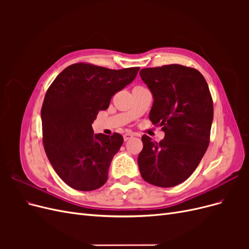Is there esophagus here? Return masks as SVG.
Listing matches in <instances>:
<instances>
[{"instance_id":"obj_1","label":"esophagus","mask_w":249,"mask_h":249,"mask_svg":"<svg viewBox=\"0 0 249 249\" xmlns=\"http://www.w3.org/2000/svg\"><path fill=\"white\" fill-rule=\"evenodd\" d=\"M133 137H134V135H133V134H131V133H127V134H124V141L130 140V139H132Z\"/></svg>"}]
</instances>
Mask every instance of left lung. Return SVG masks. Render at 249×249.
<instances>
[{
  "label": "left lung",
  "instance_id": "left-lung-1",
  "mask_svg": "<svg viewBox=\"0 0 249 249\" xmlns=\"http://www.w3.org/2000/svg\"><path fill=\"white\" fill-rule=\"evenodd\" d=\"M139 73L154 96L150 122L165 132L159 143L142 136L141 177L158 187L177 186L196 169L209 146L212 95L206 79L192 67L169 64L143 69Z\"/></svg>",
  "mask_w": 249,
  "mask_h": 249
}]
</instances>
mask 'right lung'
<instances>
[{
	"mask_svg": "<svg viewBox=\"0 0 249 249\" xmlns=\"http://www.w3.org/2000/svg\"><path fill=\"white\" fill-rule=\"evenodd\" d=\"M138 71L74 63L47 90L41 107L44 150L57 175L72 189L92 191L107 182L111 161L124 138L118 133L94 135L91 124Z\"/></svg>",
	"mask_w": 249,
	"mask_h": 249,
	"instance_id": "1",
	"label": "right lung"
}]
</instances>
